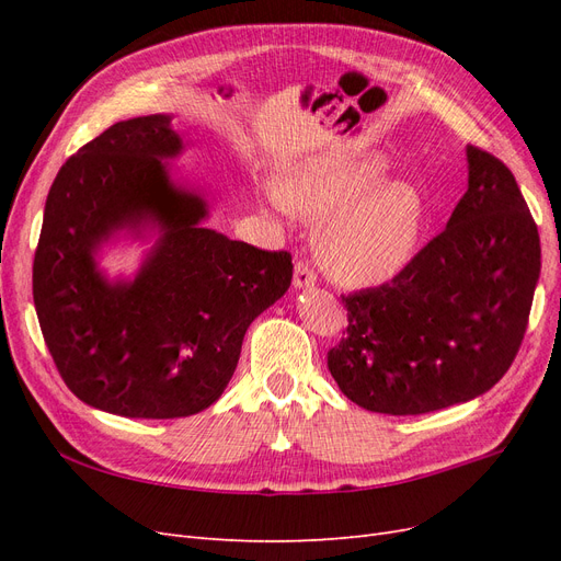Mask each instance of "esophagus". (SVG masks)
Instances as JSON below:
<instances>
[{
    "mask_svg": "<svg viewBox=\"0 0 561 561\" xmlns=\"http://www.w3.org/2000/svg\"><path fill=\"white\" fill-rule=\"evenodd\" d=\"M295 287H311L316 283V271L309 266V262H297L295 264Z\"/></svg>",
    "mask_w": 561,
    "mask_h": 561,
    "instance_id": "esophagus-1",
    "label": "esophagus"
}]
</instances>
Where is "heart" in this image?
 Masks as SVG:
<instances>
[{"mask_svg":"<svg viewBox=\"0 0 561 561\" xmlns=\"http://www.w3.org/2000/svg\"><path fill=\"white\" fill-rule=\"evenodd\" d=\"M386 159L320 157L295 165L268 186L276 208L325 217L316 252L328 274L346 285L383 283L412 260L426 227V201L410 182H381Z\"/></svg>","mask_w":561,"mask_h":561,"instance_id":"1","label":"heart"}]
</instances>
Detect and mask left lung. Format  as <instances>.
Here are the masks:
<instances>
[{"mask_svg":"<svg viewBox=\"0 0 561 561\" xmlns=\"http://www.w3.org/2000/svg\"><path fill=\"white\" fill-rule=\"evenodd\" d=\"M468 192L447 229L393 280L342 297L346 336L328 353L363 410L410 416L468 402L513 365L540 276V239L515 175L468 145Z\"/></svg>","mask_w":561,"mask_h":561,"instance_id":"1","label":"left lung"}]
</instances>
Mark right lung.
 <instances>
[{
  "mask_svg": "<svg viewBox=\"0 0 561 561\" xmlns=\"http://www.w3.org/2000/svg\"><path fill=\"white\" fill-rule=\"evenodd\" d=\"M168 114L128 118L65 161L44 208L32 295L62 381L95 410L180 419L225 393L250 322L293 280V254L203 227L208 203L178 186L182 151ZM160 229L130 282L94 254L124 228Z\"/></svg>",
  "mask_w": 561,
  "mask_h": 561,
  "instance_id": "right-lung-1",
  "label": "right lung"
}]
</instances>
